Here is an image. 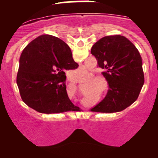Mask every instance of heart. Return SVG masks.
Returning a JSON list of instances; mask_svg holds the SVG:
<instances>
[{
	"instance_id": "heart-1",
	"label": "heart",
	"mask_w": 158,
	"mask_h": 158,
	"mask_svg": "<svg viewBox=\"0 0 158 158\" xmlns=\"http://www.w3.org/2000/svg\"><path fill=\"white\" fill-rule=\"evenodd\" d=\"M74 79H75L76 81H80V80H79V79H77V78L76 77H74ZM98 81H99V80H98L97 79H94V80L93 81V82H94V83H97V82H98ZM90 86L91 87V85H90Z\"/></svg>"
}]
</instances>
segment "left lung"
I'll list each match as a JSON object with an SVG mask.
<instances>
[{
  "label": "left lung",
  "instance_id": "left-lung-1",
  "mask_svg": "<svg viewBox=\"0 0 158 158\" xmlns=\"http://www.w3.org/2000/svg\"><path fill=\"white\" fill-rule=\"evenodd\" d=\"M90 52L108 84L106 97L90 111L114 113L126 109L137 100L144 84L142 59L136 47L126 37H103Z\"/></svg>",
  "mask_w": 158,
  "mask_h": 158
}]
</instances>
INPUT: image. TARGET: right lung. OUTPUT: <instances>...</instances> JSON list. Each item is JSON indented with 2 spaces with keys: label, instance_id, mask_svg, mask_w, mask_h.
Masks as SVG:
<instances>
[{
  "label": "right lung",
  "instance_id": "1",
  "mask_svg": "<svg viewBox=\"0 0 158 158\" xmlns=\"http://www.w3.org/2000/svg\"><path fill=\"white\" fill-rule=\"evenodd\" d=\"M19 61L17 85L27 106L48 114L80 110L67 93L65 70L79 64L64 41L50 35L39 36L23 49Z\"/></svg>",
  "mask_w": 158,
  "mask_h": 158
}]
</instances>
